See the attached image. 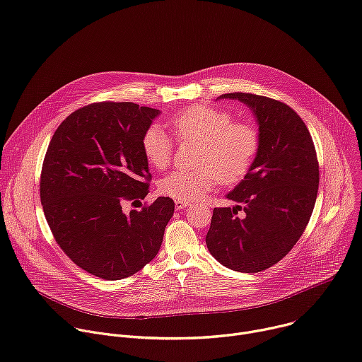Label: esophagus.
I'll return each instance as SVG.
<instances>
[{"mask_svg": "<svg viewBox=\"0 0 362 362\" xmlns=\"http://www.w3.org/2000/svg\"><path fill=\"white\" fill-rule=\"evenodd\" d=\"M190 204L189 202H185V201H175V206H176V209L177 211H180V209H183V208H186V206H189Z\"/></svg>", "mask_w": 362, "mask_h": 362, "instance_id": "1", "label": "esophagus"}]
</instances>
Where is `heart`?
Wrapping results in <instances>:
<instances>
[{
	"mask_svg": "<svg viewBox=\"0 0 362 362\" xmlns=\"http://www.w3.org/2000/svg\"><path fill=\"white\" fill-rule=\"evenodd\" d=\"M170 125L179 143H199L198 170H176L158 182V190L176 201H196L219 180L222 185L241 182L259 151V133L248 122H237L233 115L214 107L196 105L172 117ZM141 150L156 169L168 168L175 153L169 136L158 125L143 134Z\"/></svg>",
	"mask_w": 362,
	"mask_h": 362,
	"instance_id": "1",
	"label": "heart"
}]
</instances>
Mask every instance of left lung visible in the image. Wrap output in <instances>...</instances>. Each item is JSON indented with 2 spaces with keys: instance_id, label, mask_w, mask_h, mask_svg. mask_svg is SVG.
Here are the masks:
<instances>
[{
  "instance_id": "obj_1",
  "label": "left lung",
  "mask_w": 362,
  "mask_h": 362,
  "mask_svg": "<svg viewBox=\"0 0 362 362\" xmlns=\"http://www.w3.org/2000/svg\"><path fill=\"white\" fill-rule=\"evenodd\" d=\"M248 105L258 122L259 151L248 175L226 194L234 208H215L206 234L209 252L240 273L266 270L299 241L315 208L319 163L303 119L267 96H219Z\"/></svg>"
}]
</instances>
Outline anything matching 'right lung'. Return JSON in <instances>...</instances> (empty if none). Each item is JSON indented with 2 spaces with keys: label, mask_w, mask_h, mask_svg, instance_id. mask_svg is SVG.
Wrapping results in <instances>:
<instances>
[{
  "label": "right lung",
  "mask_w": 362,
  "mask_h": 362,
  "mask_svg": "<svg viewBox=\"0 0 362 362\" xmlns=\"http://www.w3.org/2000/svg\"><path fill=\"white\" fill-rule=\"evenodd\" d=\"M158 110L95 103L64 119L49 143L40 201L50 231L76 266L105 280L136 274L158 252L175 202L157 198L140 211L151 175L141 139Z\"/></svg>",
  "instance_id": "right-lung-1"
}]
</instances>
